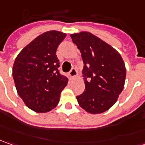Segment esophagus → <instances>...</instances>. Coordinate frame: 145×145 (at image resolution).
Returning <instances> with one entry per match:
<instances>
[{
  "label": "esophagus",
  "instance_id": "1",
  "mask_svg": "<svg viewBox=\"0 0 145 145\" xmlns=\"http://www.w3.org/2000/svg\"><path fill=\"white\" fill-rule=\"evenodd\" d=\"M76 75H77V70L75 68H72L71 71L69 72V76L71 78H74Z\"/></svg>",
  "mask_w": 145,
  "mask_h": 145
}]
</instances>
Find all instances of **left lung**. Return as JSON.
<instances>
[{"mask_svg": "<svg viewBox=\"0 0 145 145\" xmlns=\"http://www.w3.org/2000/svg\"><path fill=\"white\" fill-rule=\"evenodd\" d=\"M71 37L84 63L85 91L76 96L78 103L89 113L104 112L117 101L124 87L126 68L122 57L112 46L91 33H73Z\"/></svg>", "mask_w": 145, "mask_h": 145, "instance_id": "1", "label": "left lung"}]
</instances>
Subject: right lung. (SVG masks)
Segmentation results:
<instances>
[{
  "instance_id": "obj_1",
  "label": "right lung",
  "mask_w": 145,
  "mask_h": 145,
  "mask_svg": "<svg viewBox=\"0 0 145 145\" xmlns=\"http://www.w3.org/2000/svg\"><path fill=\"white\" fill-rule=\"evenodd\" d=\"M66 33L48 31L33 40L19 53L13 77L19 96L36 112H47L57 105L68 78L59 72L56 50Z\"/></svg>"
}]
</instances>
